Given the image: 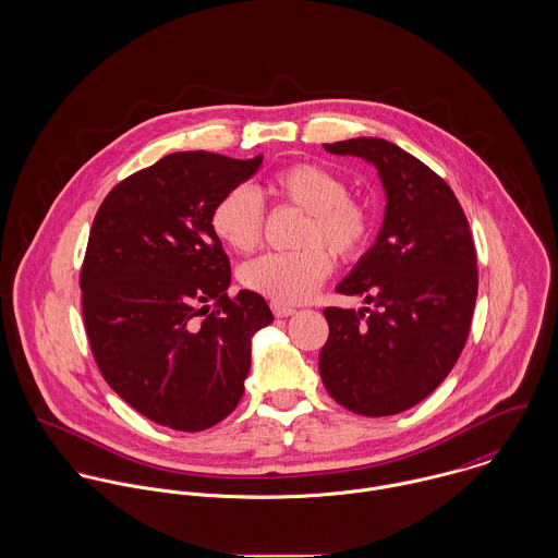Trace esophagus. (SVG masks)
<instances>
[{"label":"esophagus","instance_id":"1","mask_svg":"<svg viewBox=\"0 0 558 558\" xmlns=\"http://www.w3.org/2000/svg\"><path fill=\"white\" fill-rule=\"evenodd\" d=\"M270 307H272V314H275L277 318H290V316L296 314L294 307H288V305H281V303H272Z\"/></svg>","mask_w":558,"mask_h":558}]
</instances>
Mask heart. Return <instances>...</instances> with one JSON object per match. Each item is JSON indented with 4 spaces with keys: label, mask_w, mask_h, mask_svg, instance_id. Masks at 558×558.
Here are the masks:
<instances>
[{
    "label": "heart",
    "mask_w": 558,
    "mask_h": 558,
    "mask_svg": "<svg viewBox=\"0 0 558 558\" xmlns=\"http://www.w3.org/2000/svg\"><path fill=\"white\" fill-rule=\"evenodd\" d=\"M266 191L281 204L307 213L301 244L290 253H264L240 268V281L281 305L307 301L332 270L324 242L337 257L361 255L372 236V217L365 206L348 197V184L326 167L296 162L279 169ZM213 230L230 248L248 253L257 246L264 230V206L248 186L230 189L213 210Z\"/></svg>",
    "instance_id": "obj_1"
}]
</instances>
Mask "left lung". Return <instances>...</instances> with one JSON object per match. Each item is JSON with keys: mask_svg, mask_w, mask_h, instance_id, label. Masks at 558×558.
<instances>
[{"mask_svg": "<svg viewBox=\"0 0 558 558\" xmlns=\"http://www.w3.org/2000/svg\"><path fill=\"white\" fill-rule=\"evenodd\" d=\"M378 169L387 206L376 242L335 288L359 312L326 307L319 376L328 396L363 416L398 414L453 369L477 301V255L449 184L380 137L324 144Z\"/></svg>", "mask_w": 558, "mask_h": 558, "instance_id": "8db88e82", "label": "left lung"}]
</instances>
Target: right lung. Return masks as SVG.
I'll return each instance as SVG.
<instances>
[{
    "label": "right lung",
    "instance_id": "1",
    "mask_svg": "<svg viewBox=\"0 0 558 558\" xmlns=\"http://www.w3.org/2000/svg\"><path fill=\"white\" fill-rule=\"evenodd\" d=\"M264 155L173 153L122 180L100 204L81 268L83 322L107 385L150 421L202 432L244 393L251 337L272 322L240 290L213 210ZM216 310H211V305Z\"/></svg>",
    "mask_w": 558,
    "mask_h": 558
}]
</instances>
